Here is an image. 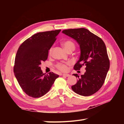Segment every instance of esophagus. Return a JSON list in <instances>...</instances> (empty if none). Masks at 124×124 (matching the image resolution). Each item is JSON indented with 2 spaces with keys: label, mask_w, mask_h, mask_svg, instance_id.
<instances>
[{
  "label": "esophagus",
  "mask_w": 124,
  "mask_h": 124,
  "mask_svg": "<svg viewBox=\"0 0 124 124\" xmlns=\"http://www.w3.org/2000/svg\"><path fill=\"white\" fill-rule=\"evenodd\" d=\"M62 76H65V77H69V76H70V75H69V74H63Z\"/></svg>",
  "instance_id": "esophagus-1"
}]
</instances>
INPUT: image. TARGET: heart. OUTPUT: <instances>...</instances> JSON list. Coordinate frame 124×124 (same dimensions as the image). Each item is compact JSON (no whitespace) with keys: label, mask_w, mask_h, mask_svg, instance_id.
<instances>
[{"label":"heart","mask_w":124,"mask_h":124,"mask_svg":"<svg viewBox=\"0 0 124 124\" xmlns=\"http://www.w3.org/2000/svg\"><path fill=\"white\" fill-rule=\"evenodd\" d=\"M65 50L68 52L70 51V50H74L75 48V45L73 43L72 41L70 40H67L63 42L62 44ZM52 48H51L49 51V54L51 55L52 53ZM56 67L59 70L61 71L62 72L67 71L68 70V67L66 65L62 63H59L56 65Z\"/></svg>","instance_id":"heart-1"}]
</instances>
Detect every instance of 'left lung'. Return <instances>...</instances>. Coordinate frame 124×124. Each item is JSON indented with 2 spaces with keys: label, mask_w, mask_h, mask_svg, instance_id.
I'll list each match as a JSON object with an SVG mask.
<instances>
[{
  "label": "left lung",
  "mask_w": 124,
  "mask_h": 124,
  "mask_svg": "<svg viewBox=\"0 0 124 124\" xmlns=\"http://www.w3.org/2000/svg\"><path fill=\"white\" fill-rule=\"evenodd\" d=\"M62 33L74 39L80 46V56L74 69L86 67V72L81 77L73 75L78 79L71 88L80 95H92L101 88L110 68L106 45L101 38L85 28L70 29Z\"/></svg>",
  "instance_id": "8db88e82"
}]
</instances>
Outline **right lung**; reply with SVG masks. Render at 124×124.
I'll return each instance as SVG.
<instances>
[{
  "mask_svg": "<svg viewBox=\"0 0 124 124\" xmlns=\"http://www.w3.org/2000/svg\"><path fill=\"white\" fill-rule=\"evenodd\" d=\"M61 30L38 32L25 40L18 48L15 56L14 72L23 92L38 98L48 92L59 75H45L39 65L47 59L48 51Z\"/></svg>",
  "mask_w": 124,
  "mask_h": 124,
  "instance_id": "obj_1",
  "label": "right lung"
}]
</instances>
